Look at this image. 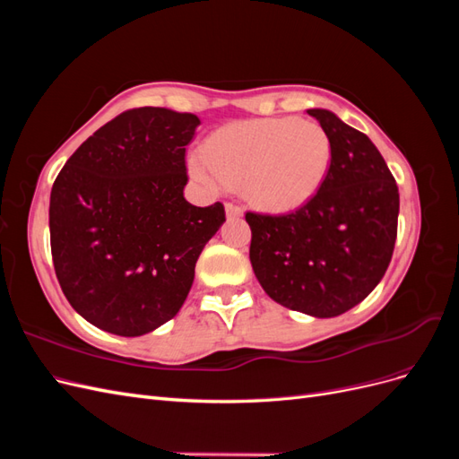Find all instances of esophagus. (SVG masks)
I'll return each instance as SVG.
<instances>
[{
    "mask_svg": "<svg viewBox=\"0 0 459 459\" xmlns=\"http://www.w3.org/2000/svg\"><path fill=\"white\" fill-rule=\"evenodd\" d=\"M226 216H228V220H238V218L243 216V208L239 204L228 203L226 204Z\"/></svg>",
    "mask_w": 459,
    "mask_h": 459,
    "instance_id": "34e87169",
    "label": "esophagus"
}]
</instances>
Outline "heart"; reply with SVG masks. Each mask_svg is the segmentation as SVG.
I'll return each instance as SVG.
<instances>
[{
  "mask_svg": "<svg viewBox=\"0 0 459 459\" xmlns=\"http://www.w3.org/2000/svg\"><path fill=\"white\" fill-rule=\"evenodd\" d=\"M329 166L327 132L316 120L290 117L230 124L208 137L206 157L187 159L189 176L201 186H243L248 201L272 212L307 204Z\"/></svg>",
  "mask_w": 459,
  "mask_h": 459,
  "instance_id": "1",
  "label": "heart"
}]
</instances>
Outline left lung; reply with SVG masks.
Returning <instances> with one entry per match:
<instances>
[{
    "instance_id": "left-lung-1",
    "label": "left lung",
    "mask_w": 459,
    "mask_h": 459,
    "mask_svg": "<svg viewBox=\"0 0 459 459\" xmlns=\"http://www.w3.org/2000/svg\"><path fill=\"white\" fill-rule=\"evenodd\" d=\"M331 142L322 187L297 212H247L258 283L281 307L335 317L377 287L393 258L400 197L369 137L327 108H308Z\"/></svg>"
}]
</instances>
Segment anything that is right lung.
I'll return each instance as SVG.
<instances>
[{
	"label": "right lung",
	"instance_id": "add662e5",
	"mask_svg": "<svg viewBox=\"0 0 459 459\" xmlns=\"http://www.w3.org/2000/svg\"><path fill=\"white\" fill-rule=\"evenodd\" d=\"M201 120L164 107L118 115L82 143L49 199L51 256L71 307L107 333L140 337L187 299L224 204L186 201V145Z\"/></svg>",
	"mask_w": 459,
	"mask_h": 459
}]
</instances>
